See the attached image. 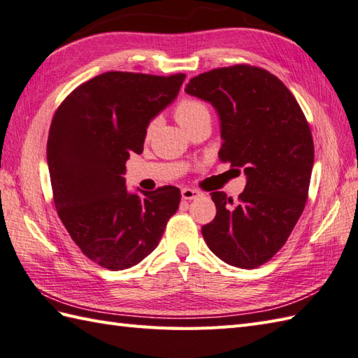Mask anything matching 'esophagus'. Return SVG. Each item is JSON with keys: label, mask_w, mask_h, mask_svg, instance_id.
<instances>
[{"label": "esophagus", "mask_w": 358, "mask_h": 358, "mask_svg": "<svg viewBox=\"0 0 358 358\" xmlns=\"http://www.w3.org/2000/svg\"><path fill=\"white\" fill-rule=\"evenodd\" d=\"M180 194H182V199L193 201V199H196V197H199L202 193L197 192V189H193V188H184L180 192Z\"/></svg>", "instance_id": "esophagus-1"}]
</instances>
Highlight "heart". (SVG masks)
Wrapping results in <instances>:
<instances>
[{"label": "heart", "mask_w": 358, "mask_h": 358, "mask_svg": "<svg viewBox=\"0 0 358 358\" xmlns=\"http://www.w3.org/2000/svg\"><path fill=\"white\" fill-rule=\"evenodd\" d=\"M202 116H210L208 108H206L201 101L196 99H184L180 104L176 107V119L180 127H185L192 124L196 119ZM156 122H152L148 127V133H152L155 129Z\"/></svg>", "instance_id": "b5f03b06"}]
</instances>
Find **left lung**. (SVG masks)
Segmentation results:
<instances>
[{
    "label": "left lung",
    "instance_id": "left-lung-1",
    "mask_svg": "<svg viewBox=\"0 0 358 358\" xmlns=\"http://www.w3.org/2000/svg\"><path fill=\"white\" fill-rule=\"evenodd\" d=\"M185 93L216 110L220 161L246 176L237 202L211 193L217 213L202 227L203 239L225 264L257 268L282 248L305 208L314 164L305 115L279 78L251 66L206 71Z\"/></svg>",
    "mask_w": 358,
    "mask_h": 358
}]
</instances>
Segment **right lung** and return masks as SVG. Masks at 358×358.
Wrapping results in <instances>:
<instances>
[{"label": "right lung", "instance_id": "right-lung-1", "mask_svg": "<svg viewBox=\"0 0 358 358\" xmlns=\"http://www.w3.org/2000/svg\"><path fill=\"white\" fill-rule=\"evenodd\" d=\"M184 79L107 71L71 92L53 116L47 165L58 216L85 256L112 271L144 260L179 208V188L131 193L122 174Z\"/></svg>", "mask_w": 358, "mask_h": 358}]
</instances>
